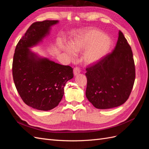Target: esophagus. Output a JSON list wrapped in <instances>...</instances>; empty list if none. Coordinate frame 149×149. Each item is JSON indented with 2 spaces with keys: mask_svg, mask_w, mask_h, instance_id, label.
<instances>
[{
  "mask_svg": "<svg viewBox=\"0 0 149 149\" xmlns=\"http://www.w3.org/2000/svg\"><path fill=\"white\" fill-rule=\"evenodd\" d=\"M80 73V69L78 67H75L73 70V73L74 76L78 75Z\"/></svg>",
  "mask_w": 149,
  "mask_h": 149,
  "instance_id": "34e87169",
  "label": "esophagus"
}]
</instances>
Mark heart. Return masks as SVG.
Instances as JSON below:
<instances>
[{"label":"heart","instance_id":"obj_1","mask_svg":"<svg viewBox=\"0 0 149 149\" xmlns=\"http://www.w3.org/2000/svg\"><path fill=\"white\" fill-rule=\"evenodd\" d=\"M60 48L68 54L71 59L76 57L75 53H82L83 60L87 65L96 64L102 61L109 52L111 40L102 31L89 29L79 33L71 43V45L61 42Z\"/></svg>","mask_w":149,"mask_h":149}]
</instances>
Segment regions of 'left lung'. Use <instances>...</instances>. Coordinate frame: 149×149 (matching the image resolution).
Instances as JSON below:
<instances>
[{
  "label": "left lung",
  "mask_w": 149,
  "mask_h": 149,
  "mask_svg": "<svg viewBox=\"0 0 149 149\" xmlns=\"http://www.w3.org/2000/svg\"><path fill=\"white\" fill-rule=\"evenodd\" d=\"M86 96L97 109L119 106L128 100L136 71L133 54L121 31L116 47L97 63L86 68Z\"/></svg>",
  "instance_id": "obj_1"
}]
</instances>
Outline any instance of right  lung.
Listing matches in <instances>:
<instances>
[{
    "label": "right lung",
    "mask_w": 149,
    "mask_h": 149,
    "mask_svg": "<svg viewBox=\"0 0 149 149\" xmlns=\"http://www.w3.org/2000/svg\"><path fill=\"white\" fill-rule=\"evenodd\" d=\"M58 20L32 24L17 43L12 63L15 87L22 100L34 109L49 111L56 107L64 94L68 81L73 78V68L41 58L30 48L48 35Z\"/></svg>",
    "instance_id": "1"
}]
</instances>
